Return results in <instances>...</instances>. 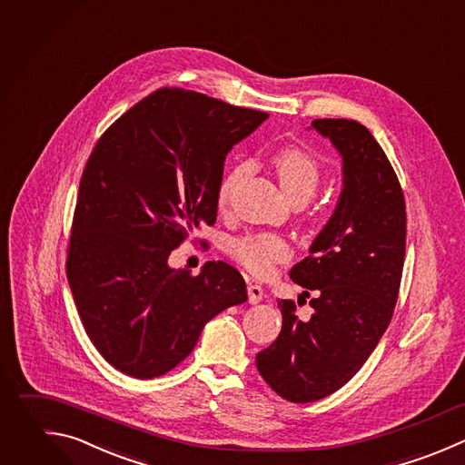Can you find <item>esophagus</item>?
<instances>
[{
  "instance_id": "obj_1",
  "label": "esophagus",
  "mask_w": 465,
  "mask_h": 465,
  "mask_svg": "<svg viewBox=\"0 0 465 465\" xmlns=\"http://www.w3.org/2000/svg\"><path fill=\"white\" fill-rule=\"evenodd\" d=\"M247 294H249V303H260L263 300V289L260 285L249 283L247 285Z\"/></svg>"
}]
</instances>
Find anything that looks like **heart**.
<instances>
[{"label": "heart", "mask_w": 465, "mask_h": 465, "mask_svg": "<svg viewBox=\"0 0 465 465\" xmlns=\"http://www.w3.org/2000/svg\"><path fill=\"white\" fill-rule=\"evenodd\" d=\"M272 167L282 191L292 205L309 202L320 187L322 169L309 154L298 149H282L272 156ZM249 163L234 165L218 187V205L225 207L234 185L247 174ZM232 256L256 276H267L272 267L291 258V247L278 234H251L232 242Z\"/></svg>", "instance_id": "1"}]
</instances>
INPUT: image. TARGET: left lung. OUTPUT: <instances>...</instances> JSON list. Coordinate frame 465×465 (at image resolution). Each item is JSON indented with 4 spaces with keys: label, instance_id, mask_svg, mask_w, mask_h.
Here are the masks:
<instances>
[{
    "label": "left lung",
    "instance_id": "1",
    "mask_svg": "<svg viewBox=\"0 0 465 465\" xmlns=\"http://www.w3.org/2000/svg\"><path fill=\"white\" fill-rule=\"evenodd\" d=\"M341 158L336 207L289 276L312 298L309 320L280 300L282 331L256 356L263 380L282 398L316 401L345 385L385 332L405 256V202L372 134L352 120H314Z\"/></svg>",
    "mask_w": 465,
    "mask_h": 465
}]
</instances>
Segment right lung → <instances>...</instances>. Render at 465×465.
Instances as JSON below:
<instances>
[{
	"label": "right lung",
	"mask_w": 465,
	"mask_h": 465,
	"mask_svg": "<svg viewBox=\"0 0 465 465\" xmlns=\"http://www.w3.org/2000/svg\"><path fill=\"white\" fill-rule=\"evenodd\" d=\"M267 113L183 89H160L96 143L67 258L84 327L118 371L149 380L185 360L209 320L247 302L242 274L207 262L198 276L171 251L218 213L225 156Z\"/></svg>",
	"instance_id": "obj_1"
}]
</instances>
